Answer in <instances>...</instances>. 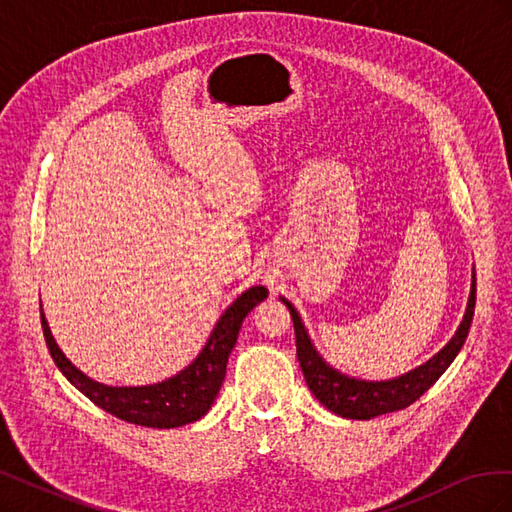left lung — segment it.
<instances>
[{"label": "left lung", "instance_id": "left-lung-1", "mask_svg": "<svg viewBox=\"0 0 512 512\" xmlns=\"http://www.w3.org/2000/svg\"><path fill=\"white\" fill-rule=\"evenodd\" d=\"M286 307L290 309V318L294 324V337H297V356L303 369L305 382L309 391L316 395L322 406H327L331 412L344 416V418H356V421H369V418L404 410L410 404L421 397L425 391H429L436 380L444 374L455 361L461 346L466 344V337L470 333V324L474 316L476 305V273H472V290L468 299L466 316H463L457 333L433 359H429L425 365L408 371L406 376H399L395 380L386 382H365L354 380L344 374H339L331 365L322 361V356L316 352L307 337V331L303 322L286 299H282Z\"/></svg>", "mask_w": 512, "mask_h": 512}]
</instances>
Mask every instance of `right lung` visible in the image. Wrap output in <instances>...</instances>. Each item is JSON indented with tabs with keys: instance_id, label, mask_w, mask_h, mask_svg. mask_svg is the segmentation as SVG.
Returning a JSON list of instances; mask_svg holds the SVG:
<instances>
[{
	"instance_id": "right-lung-1",
	"label": "right lung",
	"mask_w": 512,
	"mask_h": 512,
	"mask_svg": "<svg viewBox=\"0 0 512 512\" xmlns=\"http://www.w3.org/2000/svg\"><path fill=\"white\" fill-rule=\"evenodd\" d=\"M267 294L269 292L265 286L245 290L215 324L209 342L198 354V359L179 371L177 376L149 386H106L87 378L57 348L42 309L40 320L46 346H49L55 365L85 397L126 423L170 429L194 423L209 412L224 382L226 363L237 344L241 322L260 301L267 299Z\"/></svg>"
}]
</instances>
